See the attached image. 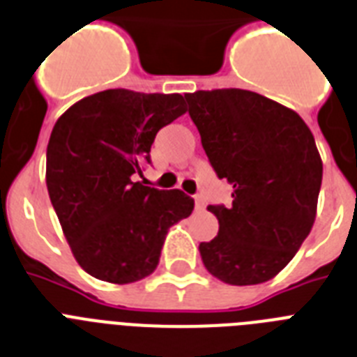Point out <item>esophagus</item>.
I'll use <instances>...</instances> for the list:
<instances>
[{
	"mask_svg": "<svg viewBox=\"0 0 357 357\" xmlns=\"http://www.w3.org/2000/svg\"><path fill=\"white\" fill-rule=\"evenodd\" d=\"M194 207H196V211H202V208H205V202L202 196H194Z\"/></svg>",
	"mask_w": 357,
	"mask_h": 357,
	"instance_id": "esophagus-1",
	"label": "esophagus"
}]
</instances>
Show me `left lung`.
I'll list each match as a JSON object with an SVG mask.
<instances>
[{"instance_id": "left-lung-1", "label": "left lung", "mask_w": 357, "mask_h": 357, "mask_svg": "<svg viewBox=\"0 0 357 357\" xmlns=\"http://www.w3.org/2000/svg\"><path fill=\"white\" fill-rule=\"evenodd\" d=\"M208 163L233 185L231 205H208L218 234L199 244L205 268L233 286L273 279L294 259L317 213L323 161L303 119L248 89L185 95Z\"/></svg>"}]
</instances>
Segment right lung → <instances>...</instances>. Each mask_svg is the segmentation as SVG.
I'll use <instances>...</instances> for the list:
<instances>
[{
    "label": "right lung",
    "instance_id": "add662e5",
    "mask_svg": "<svg viewBox=\"0 0 357 357\" xmlns=\"http://www.w3.org/2000/svg\"><path fill=\"white\" fill-rule=\"evenodd\" d=\"M178 93L106 89L73 104L54 124L45 181L80 268L128 284L158 268L167 233L190 216L194 199L133 181L150 163L159 130L183 115Z\"/></svg>",
    "mask_w": 357,
    "mask_h": 357
}]
</instances>
